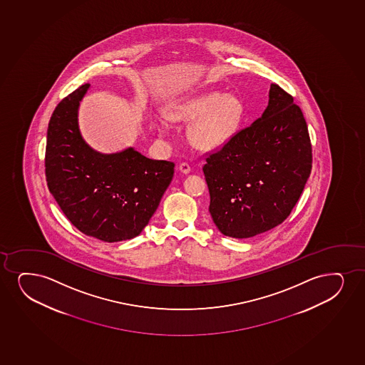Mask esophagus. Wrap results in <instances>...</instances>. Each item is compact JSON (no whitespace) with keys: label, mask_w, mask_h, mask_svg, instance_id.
<instances>
[{"label":"esophagus","mask_w":365,"mask_h":365,"mask_svg":"<svg viewBox=\"0 0 365 365\" xmlns=\"http://www.w3.org/2000/svg\"><path fill=\"white\" fill-rule=\"evenodd\" d=\"M180 171L182 172V173H185V175H187V173H189V172H190V166H189V163H180Z\"/></svg>","instance_id":"1"}]
</instances>
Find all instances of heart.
Instances as JSON below:
<instances>
[{
	"label": "heart",
	"mask_w": 365,
	"mask_h": 365,
	"mask_svg": "<svg viewBox=\"0 0 365 365\" xmlns=\"http://www.w3.org/2000/svg\"><path fill=\"white\" fill-rule=\"evenodd\" d=\"M243 114L242 103L234 96L209 92L180 106L172 112V118L193 122L199 117L189 130V138L199 149L210 150L225 145L236 134ZM158 128L160 133L165 130L163 123Z\"/></svg>",
	"instance_id": "heart-1"
}]
</instances>
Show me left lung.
Returning a JSON list of instances; mask_svg holds the SVG:
<instances>
[{
  "mask_svg": "<svg viewBox=\"0 0 365 365\" xmlns=\"http://www.w3.org/2000/svg\"><path fill=\"white\" fill-rule=\"evenodd\" d=\"M205 161L209 212L221 234L248 239L282 224L312 167L307 124L293 96L273 83L262 118Z\"/></svg>",
  "mask_w": 365,
  "mask_h": 365,
  "instance_id": "1",
  "label": "left lung"
}]
</instances>
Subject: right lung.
I'll return each instance as SVG.
<instances>
[{"instance_id":"obj_1","label":"right lung","mask_w":365,"mask_h":365,"mask_svg":"<svg viewBox=\"0 0 365 365\" xmlns=\"http://www.w3.org/2000/svg\"><path fill=\"white\" fill-rule=\"evenodd\" d=\"M88 87L85 83L66 96L50 118L46 183L81 232L106 242L130 240L156 212L175 163L145 158L133 148L110 155L91 149L77 124V109Z\"/></svg>"}]
</instances>
